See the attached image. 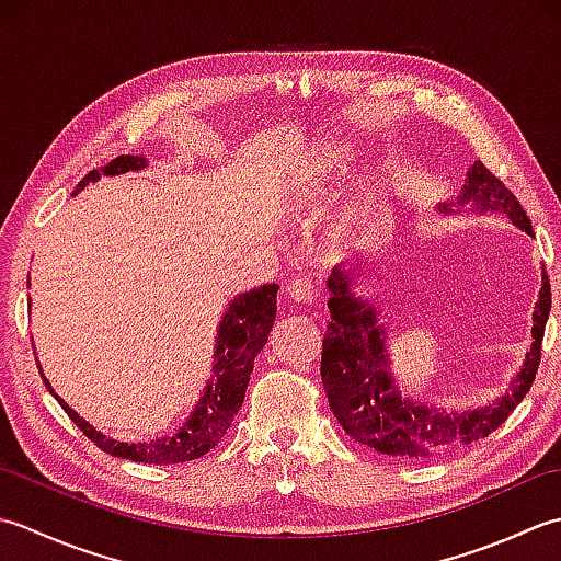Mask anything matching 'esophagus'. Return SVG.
Listing matches in <instances>:
<instances>
[{
	"instance_id": "esophagus-1",
	"label": "esophagus",
	"mask_w": 561,
	"mask_h": 561,
	"mask_svg": "<svg viewBox=\"0 0 561 561\" xmlns=\"http://www.w3.org/2000/svg\"><path fill=\"white\" fill-rule=\"evenodd\" d=\"M285 295L295 305H314L317 302V288L310 278H295L285 285Z\"/></svg>"
}]
</instances>
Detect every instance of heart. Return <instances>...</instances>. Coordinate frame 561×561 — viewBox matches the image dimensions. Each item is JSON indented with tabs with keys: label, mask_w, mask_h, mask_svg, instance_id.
<instances>
[{
	"label": "heart",
	"mask_w": 561,
	"mask_h": 561,
	"mask_svg": "<svg viewBox=\"0 0 561 561\" xmlns=\"http://www.w3.org/2000/svg\"><path fill=\"white\" fill-rule=\"evenodd\" d=\"M324 167L322 171H327V174H339L341 169H346L348 162L353 159V147L351 145H327L324 147ZM341 227H344V220H341Z\"/></svg>",
	"instance_id": "obj_1"
}]
</instances>
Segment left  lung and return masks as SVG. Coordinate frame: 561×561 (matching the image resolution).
Returning <instances> with one entry per match:
<instances>
[{"label": "left lung", "mask_w": 561, "mask_h": 561, "mask_svg": "<svg viewBox=\"0 0 561 561\" xmlns=\"http://www.w3.org/2000/svg\"><path fill=\"white\" fill-rule=\"evenodd\" d=\"M499 213L533 234L528 215L516 196L482 164L467 171L460 196L440 203L438 213ZM353 271L344 264L329 273L331 322L322 348V385L331 414L351 438L370 450L394 460H424V457L453 453L486 438L528 394L540 365L545 324L550 317L552 293L542 268L540 300L533 312V346L525 353L520 370L513 375L508 390L494 402L477 409H440L424 399L402 394L392 375V358L387 351V322L368 297L353 290Z\"/></svg>", "instance_id": "left-lung-1"}]
</instances>
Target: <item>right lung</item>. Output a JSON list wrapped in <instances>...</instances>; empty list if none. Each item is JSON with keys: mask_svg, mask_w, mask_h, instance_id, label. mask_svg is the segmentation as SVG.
I'll use <instances>...</instances> for the list:
<instances>
[{"mask_svg": "<svg viewBox=\"0 0 561 561\" xmlns=\"http://www.w3.org/2000/svg\"><path fill=\"white\" fill-rule=\"evenodd\" d=\"M147 167V159L140 154H121L111 159L106 167L89 171V174L79 181L72 196H77L87 184H94L101 176H118L128 174V171H140ZM31 285V278H28ZM276 295L278 285L268 283L261 288H251L247 293H239L234 300L225 307L220 324H217L215 334V351H213V368L210 380L205 382L201 399L193 404V411L188 419L174 428L167 436L150 438V440H116L108 438L104 433L96 431L94 426L84 421L77 411L55 394V390L48 382V377L43 375V368L38 363V370L45 387L50 394L60 402L65 414L70 416L79 431H84V436L99 445L101 450L123 457V460L133 462H147V465H176L198 460L208 450H213L220 438L230 428V424L237 416V411L244 404V392L249 385V375L254 370V360L259 351L266 346L268 331L276 322ZM31 305V297H28ZM36 353V351H33Z\"/></svg>", "mask_w": 561, "mask_h": 561, "instance_id": "add662e5", "label": "right lung"}]
</instances>
